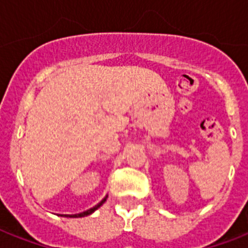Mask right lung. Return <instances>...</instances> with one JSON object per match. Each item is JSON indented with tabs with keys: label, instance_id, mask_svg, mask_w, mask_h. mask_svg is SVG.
I'll return each mask as SVG.
<instances>
[{
	"label": "right lung",
	"instance_id": "obj_1",
	"mask_svg": "<svg viewBox=\"0 0 248 248\" xmlns=\"http://www.w3.org/2000/svg\"><path fill=\"white\" fill-rule=\"evenodd\" d=\"M107 198H108V196H105L104 198H103V200H101L100 202H99V203L96 204V206H93V208H90V210H87V211H83V212H81V214H75V215H60V216H65V217H83V216L91 215V214H93V212L95 211V210H97V208L100 207L101 204L104 203L105 201H107Z\"/></svg>",
	"mask_w": 248,
	"mask_h": 248
}]
</instances>
